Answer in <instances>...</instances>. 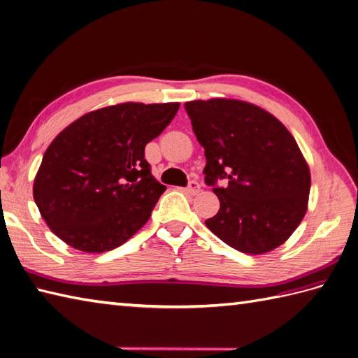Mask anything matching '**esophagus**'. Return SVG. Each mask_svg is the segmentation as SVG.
<instances>
[{
	"label": "esophagus",
	"instance_id": "obj_1",
	"mask_svg": "<svg viewBox=\"0 0 358 358\" xmlns=\"http://www.w3.org/2000/svg\"><path fill=\"white\" fill-rule=\"evenodd\" d=\"M184 191H185L187 194H189V196H196L199 191H200V185L197 184V182L193 180V182H189V185Z\"/></svg>",
	"mask_w": 358,
	"mask_h": 358
}]
</instances>
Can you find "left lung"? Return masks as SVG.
<instances>
[{
	"label": "left lung",
	"mask_w": 358,
	"mask_h": 358,
	"mask_svg": "<svg viewBox=\"0 0 358 358\" xmlns=\"http://www.w3.org/2000/svg\"><path fill=\"white\" fill-rule=\"evenodd\" d=\"M205 149V182L220 209L205 224L226 245L261 255L290 238L308 208L311 176L293 135L266 109L234 99L185 103ZM228 178L229 187H215Z\"/></svg>",
	"instance_id": "1"
}]
</instances>
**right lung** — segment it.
<instances>
[{
	"label": "right lung",
	"mask_w": 358,
	"mask_h": 358,
	"mask_svg": "<svg viewBox=\"0 0 358 358\" xmlns=\"http://www.w3.org/2000/svg\"><path fill=\"white\" fill-rule=\"evenodd\" d=\"M179 103H118L85 113L43 153L33 199L51 232L68 246L101 254L126 243L150 219L167 187L144 158Z\"/></svg>",
	"instance_id": "right-lung-1"
}]
</instances>
